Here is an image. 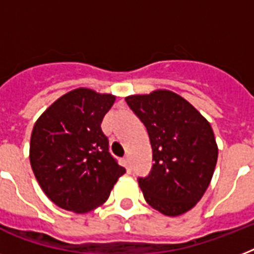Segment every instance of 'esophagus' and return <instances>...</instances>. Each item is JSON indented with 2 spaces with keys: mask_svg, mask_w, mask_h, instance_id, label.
<instances>
[{
  "mask_svg": "<svg viewBox=\"0 0 254 254\" xmlns=\"http://www.w3.org/2000/svg\"><path fill=\"white\" fill-rule=\"evenodd\" d=\"M124 166L127 167V171H130V158H129L127 155L124 158Z\"/></svg>",
  "mask_w": 254,
  "mask_h": 254,
  "instance_id": "esophagus-1",
  "label": "esophagus"
}]
</instances>
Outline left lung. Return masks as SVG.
I'll use <instances>...</instances> for the list:
<instances>
[{
  "label": "left lung",
  "mask_w": 254,
  "mask_h": 254,
  "mask_svg": "<svg viewBox=\"0 0 254 254\" xmlns=\"http://www.w3.org/2000/svg\"><path fill=\"white\" fill-rule=\"evenodd\" d=\"M125 101L146 127L153 149L151 171L138 178L145 200L167 216L187 212L204 195L216 166L212 127L187 100L167 89Z\"/></svg>",
  "instance_id": "8db88e82"
}]
</instances>
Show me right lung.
Listing matches in <instances>:
<instances>
[{
  "label": "right lung",
  "instance_id": "right-lung-1",
  "mask_svg": "<svg viewBox=\"0 0 254 254\" xmlns=\"http://www.w3.org/2000/svg\"><path fill=\"white\" fill-rule=\"evenodd\" d=\"M116 96L77 88L46 109L33 127L30 163L50 200L67 211L89 212L109 197L125 169L109 153L101 130Z\"/></svg>",
  "mask_w": 254,
  "mask_h": 254
}]
</instances>
